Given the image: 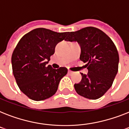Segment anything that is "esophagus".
<instances>
[{
	"label": "esophagus",
	"mask_w": 129,
	"mask_h": 129,
	"mask_svg": "<svg viewBox=\"0 0 129 129\" xmlns=\"http://www.w3.org/2000/svg\"><path fill=\"white\" fill-rule=\"evenodd\" d=\"M68 72L69 74H72V73H73V72H72V71H71V70H68Z\"/></svg>",
	"instance_id": "obj_1"
}]
</instances>
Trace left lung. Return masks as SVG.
I'll return each mask as SVG.
<instances>
[{
	"instance_id": "obj_1",
	"label": "left lung",
	"mask_w": 129,
	"mask_h": 129,
	"mask_svg": "<svg viewBox=\"0 0 129 129\" xmlns=\"http://www.w3.org/2000/svg\"><path fill=\"white\" fill-rule=\"evenodd\" d=\"M65 40L78 43L80 59L87 63L88 74L81 73L82 80L74 84L76 92L88 99L100 98L111 87L118 72L119 56L113 41L103 31L93 27L70 32Z\"/></svg>"
}]
</instances>
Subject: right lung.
Instances as JSON below:
<instances>
[{"label":"right lung","mask_w":129,"mask_h":129,"mask_svg":"<svg viewBox=\"0 0 129 129\" xmlns=\"http://www.w3.org/2000/svg\"><path fill=\"white\" fill-rule=\"evenodd\" d=\"M68 33L37 28L17 45L11 58L13 75L21 92L31 100L40 101L54 95L61 79L67 74L66 68L53 69L47 63L56 45Z\"/></svg>","instance_id":"right-lung-1"}]
</instances>
